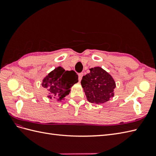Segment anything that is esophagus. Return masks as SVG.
<instances>
[{
	"mask_svg": "<svg viewBox=\"0 0 156 156\" xmlns=\"http://www.w3.org/2000/svg\"><path fill=\"white\" fill-rule=\"evenodd\" d=\"M83 76V72L79 73V81H81V80L82 79Z\"/></svg>",
	"mask_w": 156,
	"mask_h": 156,
	"instance_id": "obj_1",
	"label": "esophagus"
}]
</instances>
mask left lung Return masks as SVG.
<instances>
[{
  "instance_id": "obj_1",
  "label": "left lung",
  "mask_w": 156,
  "mask_h": 156,
  "mask_svg": "<svg viewBox=\"0 0 156 156\" xmlns=\"http://www.w3.org/2000/svg\"><path fill=\"white\" fill-rule=\"evenodd\" d=\"M90 72L83 77L81 85L87 100L92 103H105L114 96L115 82L112 77L100 67L90 69Z\"/></svg>"
}]
</instances>
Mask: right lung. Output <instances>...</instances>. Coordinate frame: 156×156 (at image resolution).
<instances>
[{"instance_id":"obj_1","label":"right lung","mask_w":156,"mask_h":156,"mask_svg":"<svg viewBox=\"0 0 156 156\" xmlns=\"http://www.w3.org/2000/svg\"><path fill=\"white\" fill-rule=\"evenodd\" d=\"M78 82V75L73 70L65 71L58 67L43 80L41 86L49 92L48 98L61 101L69 94L70 88Z\"/></svg>"}]
</instances>
